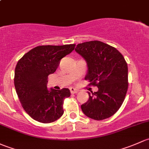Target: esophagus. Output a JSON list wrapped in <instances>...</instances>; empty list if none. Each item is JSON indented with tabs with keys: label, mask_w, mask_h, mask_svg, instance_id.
Listing matches in <instances>:
<instances>
[{
	"label": "esophagus",
	"mask_w": 149,
	"mask_h": 149,
	"mask_svg": "<svg viewBox=\"0 0 149 149\" xmlns=\"http://www.w3.org/2000/svg\"><path fill=\"white\" fill-rule=\"evenodd\" d=\"M70 92H71L72 94H74V93H78V90L74 88V87H70Z\"/></svg>",
	"instance_id": "34e87169"
}]
</instances>
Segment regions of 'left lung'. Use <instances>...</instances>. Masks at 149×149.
Masks as SVG:
<instances>
[{
    "instance_id": "obj_1",
    "label": "left lung",
    "mask_w": 149,
    "mask_h": 149,
    "mask_svg": "<svg viewBox=\"0 0 149 149\" xmlns=\"http://www.w3.org/2000/svg\"><path fill=\"white\" fill-rule=\"evenodd\" d=\"M75 52L87 62L85 79L98 90L88 93L89 100L81 105L87 117L97 120L110 118L118 110L128 90V65L114 47L99 41L77 45Z\"/></svg>"
}]
</instances>
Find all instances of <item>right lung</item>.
Segmentation results:
<instances>
[{
	"label": "right lung",
	"mask_w": 149,
	"mask_h": 149,
	"mask_svg": "<svg viewBox=\"0 0 149 149\" xmlns=\"http://www.w3.org/2000/svg\"><path fill=\"white\" fill-rule=\"evenodd\" d=\"M75 44L39 46L20 59L15 69L14 85L23 108L35 120L49 123L63 115L68 88L47 89L48 76L53 74L59 61L74 49Z\"/></svg>",
	"instance_id": "1"
}]
</instances>
